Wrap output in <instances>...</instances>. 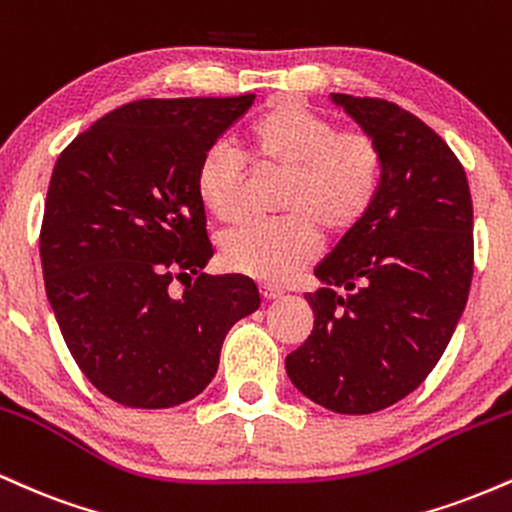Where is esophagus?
Instances as JSON below:
<instances>
[{"mask_svg": "<svg viewBox=\"0 0 512 512\" xmlns=\"http://www.w3.org/2000/svg\"><path fill=\"white\" fill-rule=\"evenodd\" d=\"M281 291L279 286H272V284H260V296L264 298V301H274V298H279L281 296Z\"/></svg>", "mask_w": 512, "mask_h": 512, "instance_id": "esophagus-1", "label": "esophagus"}]
</instances>
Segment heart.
Masks as SVG:
<instances>
[{
	"label": "heart",
	"instance_id": "b5f03b06",
	"mask_svg": "<svg viewBox=\"0 0 512 512\" xmlns=\"http://www.w3.org/2000/svg\"><path fill=\"white\" fill-rule=\"evenodd\" d=\"M281 173L276 221H245L219 238L221 264L252 279L279 281L315 257L320 236H346L368 216L383 185V149L361 129H339L298 103L262 110L240 134V151L211 144L199 158L195 192L211 219L228 223L243 209L248 168Z\"/></svg>",
	"mask_w": 512,
	"mask_h": 512
}]
</instances>
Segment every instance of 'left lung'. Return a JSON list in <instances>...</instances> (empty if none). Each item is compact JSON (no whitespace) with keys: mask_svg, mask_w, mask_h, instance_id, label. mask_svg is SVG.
Returning <instances> with one entry per match:
<instances>
[{"mask_svg":"<svg viewBox=\"0 0 512 512\" xmlns=\"http://www.w3.org/2000/svg\"><path fill=\"white\" fill-rule=\"evenodd\" d=\"M383 149L373 209L315 267L310 337L286 356L291 383L337 414H373L436 368L474 274L462 163L426 122L383 98L332 93Z\"/></svg>","mask_w":512,"mask_h":512,"instance_id":"obj_1","label":"left lung"}]
</instances>
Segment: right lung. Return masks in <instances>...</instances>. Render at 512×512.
<instances>
[{
    "label": "right lung",
    "mask_w": 512,
    "mask_h": 512,
    "mask_svg": "<svg viewBox=\"0 0 512 512\" xmlns=\"http://www.w3.org/2000/svg\"><path fill=\"white\" fill-rule=\"evenodd\" d=\"M252 101L127 103L57 158L40 228L45 291L76 366L117 404L197 397L228 330L260 308L255 281L202 274L214 248L195 192L199 158ZM173 278L188 279L178 297Z\"/></svg>",
    "instance_id": "1"
}]
</instances>
